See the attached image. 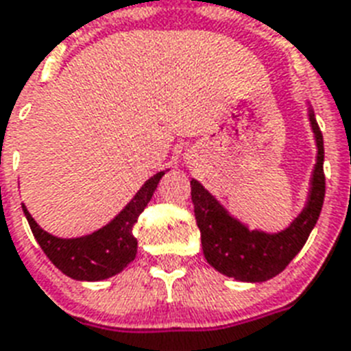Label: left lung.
<instances>
[{
    "label": "left lung",
    "instance_id": "left-lung-1",
    "mask_svg": "<svg viewBox=\"0 0 351 351\" xmlns=\"http://www.w3.org/2000/svg\"><path fill=\"white\" fill-rule=\"evenodd\" d=\"M306 106L317 152L305 206L287 228L274 233L251 230L201 182L195 179L190 181L195 221L201 230L202 253L211 267L224 276L247 283H262L274 278L300 253L319 219L325 201V149L314 109L308 102Z\"/></svg>",
    "mask_w": 351,
    "mask_h": 351
}]
</instances>
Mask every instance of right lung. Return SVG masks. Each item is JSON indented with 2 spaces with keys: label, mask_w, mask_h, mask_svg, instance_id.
<instances>
[{
  "label": "right lung",
  "mask_w": 351,
  "mask_h": 351,
  "mask_svg": "<svg viewBox=\"0 0 351 351\" xmlns=\"http://www.w3.org/2000/svg\"><path fill=\"white\" fill-rule=\"evenodd\" d=\"M169 170H161L143 182V186L127 202V206L100 230L82 237L62 239L40 228L23 204V213L30 224L37 244L45 251L55 267L78 282H100L121 273L136 258L138 240L132 226L154 195L159 179Z\"/></svg>",
  "instance_id": "right-lung-1"
}]
</instances>
